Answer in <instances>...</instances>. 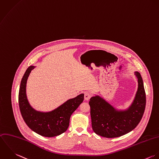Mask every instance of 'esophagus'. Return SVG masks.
<instances>
[{
    "instance_id": "obj_1",
    "label": "esophagus",
    "mask_w": 159,
    "mask_h": 159,
    "mask_svg": "<svg viewBox=\"0 0 159 159\" xmlns=\"http://www.w3.org/2000/svg\"><path fill=\"white\" fill-rule=\"evenodd\" d=\"M91 98V94L89 92H85L84 93V99L86 101H88Z\"/></svg>"
}]
</instances>
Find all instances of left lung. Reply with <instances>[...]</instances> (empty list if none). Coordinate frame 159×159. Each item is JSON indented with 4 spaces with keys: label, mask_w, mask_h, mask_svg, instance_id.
I'll use <instances>...</instances> for the list:
<instances>
[{
    "label": "left lung",
    "mask_w": 159,
    "mask_h": 159,
    "mask_svg": "<svg viewBox=\"0 0 159 159\" xmlns=\"http://www.w3.org/2000/svg\"><path fill=\"white\" fill-rule=\"evenodd\" d=\"M138 88L134 99L126 110H118L99 96L91 98L92 128L95 133L107 138H116L134 129L140 122L146 107L144 83L138 71H135Z\"/></svg>",
    "instance_id": "obj_1"
}]
</instances>
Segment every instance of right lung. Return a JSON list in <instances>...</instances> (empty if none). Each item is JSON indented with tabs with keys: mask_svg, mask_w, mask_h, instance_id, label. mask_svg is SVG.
<instances>
[{
	"mask_svg": "<svg viewBox=\"0 0 159 159\" xmlns=\"http://www.w3.org/2000/svg\"><path fill=\"white\" fill-rule=\"evenodd\" d=\"M35 68L29 66L20 83L18 103L22 117L28 126L38 134L45 137L58 136L66 131L71 114L83 102L84 94L66 101L52 111L43 112L34 110L30 106L26 96V88L28 76Z\"/></svg>",
	"mask_w": 159,
	"mask_h": 159,
	"instance_id": "add662e5",
	"label": "right lung"
}]
</instances>
